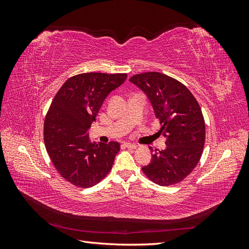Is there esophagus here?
Returning a JSON list of instances; mask_svg holds the SVG:
<instances>
[{
    "label": "esophagus",
    "instance_id": "1",
    "mask_svg": "<svg viewBox=\"0 0 249 249\" xmlns=\"http://www.w3.org/2000/svg\"><path fill=\"white\" fill-rule=\"evenodd\" d=\"M124 146L127 147V148H136L137 145L134 144V143H130V142H124Z\"/></svg>",
    "mask_w": 249,
    "mask_h": 249
}]
</instances>
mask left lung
<instances>
[{"label": "left lung", "mask_w": 249, "mask_h": 249, "mask_svg": "<svg viewBox=\"0 0 249 249\" xmlns=\"http://www.w3.org/2000/svg\"><path fill=\"white\" fill-rule=\"evenodd\" d=\"M130 82L147 96L162 125L159 132L166 138L165 149H156L142 170L160 186L178 184L196 166L205 145L206 126L199 105L189 89L166 74L149 71L135 74Z\"/></svg>", "instance_id": "obj_1"}]
</instances>
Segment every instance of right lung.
<instances>
[{"mask_svg": "<svg viewBox=\"0 0 249 249\" xmlns=\"http://www.w3.org/2000/svg\"><path fill=\"white\" fill-rule=\"evenodd\" d=\"M126 73H81L67 80L53 100L44 120V144L55 168L74 186L89 188L106 177L120 145L96 143L88 130L103 103Z\"/></svg>", "mask_w": 249, "mask_h": 249, "instance_id": "add662e5", "label": "right lung"}]
</instances>
